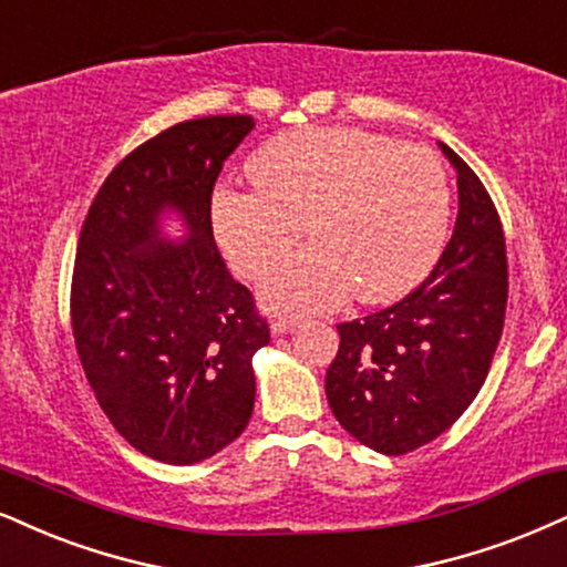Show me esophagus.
I'll use <instances>...</instances> for the list:
<instances>
[{
  "instance_id": "1",
  "label": "esophagus",
  "mask_w": 567,
  "mask_h": 567,
  "mask_svg": "<svg viewBox=\"0 0 567 567\" xmlns=\"http://www.w3.org/2000/svg\"><path fill=\"white\" fill-rule=\"evenodd\" d=\"M297 326H299V318L297 316H278L270 323V331L272 333H289L291 328H297Z\"/></svg>"
}]
</instances>
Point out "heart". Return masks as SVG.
Returning a JSON list of instances; mask_svg holds the SVG:
<instances>
[{
  "label": "heart",
  "instance_id": "heart-1",
  "mask_svg": "<svg viewBox=\"0 0 567 567\" xmlns=\"http://www.w3.org/2000/svg\"><path fill=\"white\" fill-rule=\"evenodd\" d=\"M255 192L220 188L213 226L228 262L260 281L272 307L320 312L349 291L365 305L394 302L429 276L450 226V176L423 144L360 128H302L249 159Z\"/></svg>",
  "mask_w": 567,
  "mask_h": 567
}]
</instances>
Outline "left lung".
I'll return each mask as SVG.
<instances>
[{"mask_svg":"<svg viewBox=\"0 0 567 567\" xmlns=\"http://www.w3.org/2000/svg\"><path fill=\"white\" fill-rule=\"evenodd\" d=\"M460 213L429 278L373 316L339 323L326 396L337 421L381 454L433 442L484 386L507 310V249L497 207L460 155Z\"/></svg>","mask_w":567,"mask_h":567,"instance_id":"8db88e82","label":"left lung"}]
</instances>
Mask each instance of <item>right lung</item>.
Returning <instances> with one entry per match:
<instances>
[{"label":"right lung","mask_w":567,"mask_h":567,"mask_svg":"<svg viewBox=\"0 0 567 567\" xmlns=\"http://www.w3.org/2000/svg\"><path fill=\"white\" fill-rule=\"evenodd\" d=\"M251 128L249 115H209L159 131L113 167L81 226L75 352L115 431L167 465L213 457L255 408L251 354L270 326L213 236L215 181ZM165 206L189 223L184 245L156 239Z\"/></svg>","instance_id":"1"}]
</instances>
